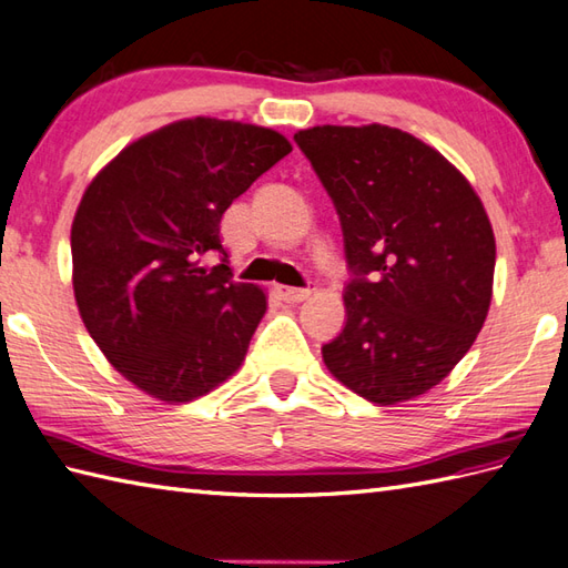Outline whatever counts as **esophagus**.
<instances>
[{
	"label": "esophagus",
	"instance_id": "1",
	"mask_svg": "<svg viewBox=\"0 0 568 568\" xmlns=\"http://www.w3.org/2000/svg\"><path fill=\"white\" fill-rule=\"evenodd\" d=\"M276 294H280L286 304H301L311 296V288H296V286H276Z\"/></svg>",
	"mask_w": 568,
	"mask_h": 568
}]
</instances>
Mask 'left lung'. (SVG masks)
<instances>
[{
    "instance_id": "obj_1",
    "label": "left lung",
    "mask_w": 568,
    "mask_h": 568,
    "mask_svg": "<svg viewBox=\"0 0 568 568\" xmlns=\"http://www.w3.org/2000/svg\"><path fill=\"white\" fill-rule=\"evenodd\" d=\"M343 223L355 280L347 323L323 362L379 406L418 398L457 367L494 298L496 237L469 180L400 129L313 125L294 133Z\"/></svg>"
}]
</instances>
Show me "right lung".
<instances>
[{
    "label": "right lung",
    "instance_id": "add662e5",
    "mask_svg": "<svg viewBox=\"0 0 568 568\" xmlns=\"http://www.w3.org/2000/svg\"><path fill=\"white\" fill-rule=\"evenodd\" d=\"M288 153L280 131L194 116L141 135L87 184L70 231L74 301L143 394L178 406L241 369L267 294L204 255L223 252L225 209Z\"/></svg>",
    "mask_w": 568,
    "mask_h": 568
}]
</instances>
